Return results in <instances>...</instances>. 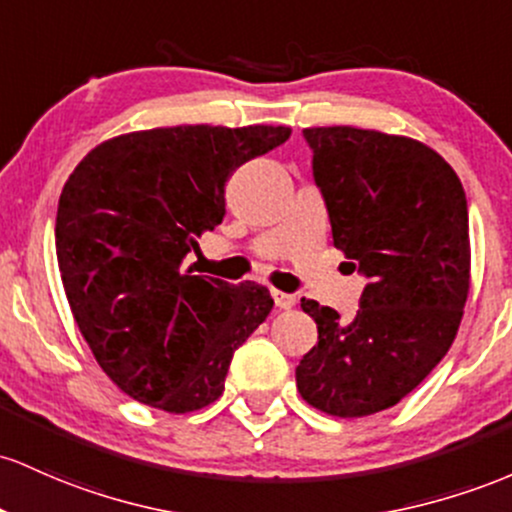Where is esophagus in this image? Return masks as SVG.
<instances>
[{"mask_svg":"<svg viewBox=\"0 0 512 512\" xmlns=\"http://www.w3.org/2000/svg\"><path fill=\"white\" fill-rule=\"evenodd\" d=\"M271 295H273V302L278 309H290V307H295V302H297L295 295H290V292H283V290H271Z\"/></svg>","mask_w":512,"mask_h":512,"instance_id":"obj_1","label":"esophagus"}]
</instances>
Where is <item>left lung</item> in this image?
<instances>
[{"instance_id": "8db88e82", "label": "left lung", "mask_w": 512, "mask_h": 512, "mask_svg": "<svg viewBox=\"0 0 512 512\" xmlns=\"http://www.w3.org/2000/svg\"><path fill=\"white\" fill-rule=\"evenodd\" d=\"M333 246L367 280L350 321L302 300L319 343L297 389L341 418L384 411L413 392L455 341L469 292L467 195L438 152L377 130L307 128Z\"/></svg>"}]
</instances>
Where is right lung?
I'll use <instances>...</instances> for the list:
<instances>
[{
  "label": "right lung",
  "instance_id": "right-lung-1",
  "mask_svg": "<svg viewBox=\"0 0 512 512\" xmlns=\"http://www.w3.org/2000/svg\"><path fill=\"white\" fill-rule=\"evenodd\" d=\"M290 128L176 125L91 149L62 188L55 251L96 363L140 404L188 413L225 389L232 355L273 309L268 287L186 271L225 217V183Z\"/></svg>",
  "mask_w": 512,
  "mask_h": 512
}]
</instances>
